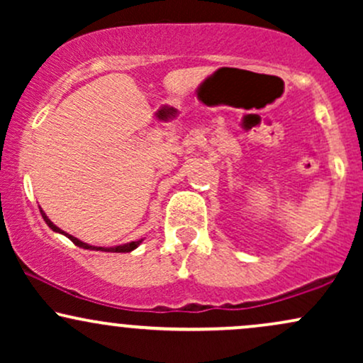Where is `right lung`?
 <instances>
[{"label":"right lung","mask_w":363,"mask_h":363,"mask_svg":"<svg viewBox=\"0 0 363 363\" xmlns=\"http://www.w3.org/2000/svg\"><path fill=\"white\" fill-rule=\"evenodd\" d=\"M40 213H43V218H44V222L49 225V228H52L54 232H57V234H62V235H66L68 237L69 240H72V242L74 244V245H78V247H83V249H89V251H104V252H131L133 249H136L138 247V245L141 244V240H135V242H129V244H123V245H116V247H95V245H90V244H85V242H82V240H78L77 237H73V235H69V234H66V232H62L60 227H56V225H54L51 220L48 218V215L44 213L43 210H40Z\"/></svg>","instance_id":"add662e5"}]
</instances>
